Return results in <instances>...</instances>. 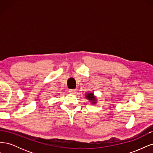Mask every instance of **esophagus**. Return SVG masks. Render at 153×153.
<instances>
[{"instance_id": "obj_1", "label": "esophagus", "mask_w": 153, "mask_h": 153, "mask_svg": "<svg viewBox=\"0 0 153 153\" xmlns=\"http://www.w3.org/2000/svg\"><path fill=\"white\" fill-rule=\"evenodd\" d=\"M76 91V89H69V92H70L71 94H75Z\"/></svg>"}]
</instances>
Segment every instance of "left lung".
Masks as SVG:
<instances>
[{"mask_svg": "<svg viewBox=\"0 0 153 153\" xmlns=\"http://www.w3.org/2000/svg\"><path fill=\"white\" fill-rule=\"evenodd\" d=\"M85 98L89 101H91L92 105L96 104L97 98H96V97L94 95L93 92H89V93L85 94Z\"/></svg>", "mask_w": 153, "mask_h": 153, "instance_id": "8db88e82", "label": "left lung"}]
</instances>
